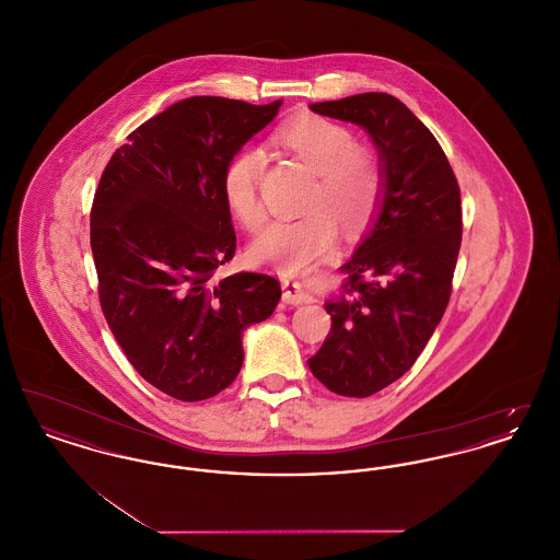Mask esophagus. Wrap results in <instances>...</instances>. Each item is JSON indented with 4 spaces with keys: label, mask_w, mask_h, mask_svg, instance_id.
<instances>
[{
    "label": "esophagus",
    "mask_w": 560,
    "mask_h": 560,
    "mask_svg": "<svg viewBox=\"0 0 560 560\" xmlns=\"http://www.w3.org/2000/svg\"><path fill=\"white\" fill-rule=\"evenodd\" d=\"M283 302L290 304V306H298V304H308V302H313V298H311V293L304 290L302 283H298V281H285V283H283Z\"/></svg>",
    "instance_id": "34e87169"
}]
</instances>
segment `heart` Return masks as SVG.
<instances>
[{"label": "heart", "mask_w": 560, "mask_h": 560, "mask_svg": "<svg viewBox=\"0 0 560 560\" xmlns=\"http://www.w3.org/2000/svg\"><path fill=\"white\" fill-rule=\"evenodd\" d=\"M277 140L302 161L315 178L306 188L304 210L293 220H275L252 243V258L262 265L298 270L334 247L338 226L357 233L370 224L384 190V170L372 149L357 144L354 132L319 115H300L283 124ZM265 153L241 147L226 161L222 192L243 226L265 220L260 183Z\"/></svg>", "instance_id": "obj_1"}]
</instances>
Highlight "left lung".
<instances>
[{
	"label": "left lung",
	"instance_id": "1",
	"mask_svg": "<svg viewBox=\"0 0 560 560\" xmlns=\"http://www.w3.org/2000/svg\"><path fill=\"white\" fill-rule=\"evenodd\" d=\"M311 108L365 128L384 170L382 210L342 267V293L325 302L331 329L308 359L331 393L363 399L416 363L450 304L459 187L436 138L399 98L368 92Z\"/></svg>",
	"mask_w": 560,
	"mask_h": 560
}]
</instances>
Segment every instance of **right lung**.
<instances>
[{
  "mask_svg": "<svg viewBox=\"0 0 560 560\" xmlns=\"http://www.w3.org/2000/svg\"><path fill=\"white\" fill-rule=\"evenodd\" d=\"M279 107L180 101L128 136L96 188L90 245L103 315L133 370L174 399L231 386L243 329L268 319L281 298L270 275H215L237 243L224 165Z\"/></svg>",
  "mask_w": 560,
  "mask_h": 560,
  "instance_id": "obj_1",
  "label": "right lung"
}]
</instances>
